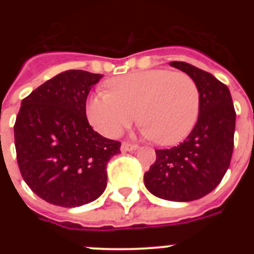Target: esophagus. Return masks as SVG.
<instances>
[{"instance_id":"esophagus-1","label":"esophagus","mask_w":254,"mask_h":254,"mask_svg":"<svg viewBox=\"0 0 254 254\" xmlns=\"http://www.w3.org/2000/svg\"><path fill=\"white\" fill-rule=\"evenodd\" d=\"M122 151L123 152H127V151H135L137 150V145H132V143H129V142H123L122 143Z\"/></svg>"}]
</instances>
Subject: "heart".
Returning a JSON list of instances; mask_svg holds the SVG:
<instances>
[{
    "instance_id": "heart-1",
    "label": "heart",
    "mask_w": 254,
    "mask_h": 254,
    "mask_svg": "<svg viewBox=\"0 0 254 254\" xmlns=\"http://www.w3.org/2000/svg\"><path fill=\"white\" fill-rule=\"evenodd\" d=\"M109 92H98L87 104L89 123L106 136L115 137L139 114L142 134L160 145H175L195 127L200 93L186 72L153 68L127 73L108 82Z\"/></svg>"
}]
</instances>
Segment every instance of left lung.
<instances>
[{
	"instance_id": "obj_1",
	"label": "left lung",
	"mask_w": 254,
	"mask_h": 254,
	"mask_svg": "<svg viewBox=\"0 0 254 254\" xmlns=\"http://www.w3.org/2000/svg\"><path fill=\"white\" fill-rule=\"evenodd\" d=\"M170 65L195 81L200 93L198 122L186 141L167 150H156V161L143 182L157 198L191 201L214 190L229 168L236 112L230 89L211 73L183 61Z\"/></svg>"
}]
</instances>
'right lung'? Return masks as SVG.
I'll return each mask as SVG.
<instances>
[{"instance_id":"add662e5","label":"right lung","mask_w":254,"mask_h":254,"mask_svg":"<svg viewBox=\"0 0 254 254\" xmlns=\"http://www.w3.org/2000/svg\"><path fill=\"white\" fill-rule=\"evenodd\" d=\"M103 75L68 70L22 101L14 124L18 167L29 188L48 203L76 207L107 187V163L120 142L94 131L86 117L89 91Z\"/></svg>"}]
</instances>
